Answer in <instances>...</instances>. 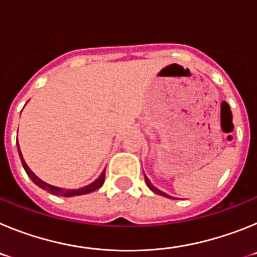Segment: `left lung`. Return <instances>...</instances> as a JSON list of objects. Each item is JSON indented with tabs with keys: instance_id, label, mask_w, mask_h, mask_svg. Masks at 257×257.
<instances>
[{
	"instance_id": "1",
	"label": "left lung",
	"mask_w": 257,
	"mask_h": 257,
	"mask_svg": "<svg viewBox=\"0 0 257 257\" xmlns=\"http://www.w3.org/2000/svg\"><path fill=\"white\" fill-rule=\"evenodd\" d=\"M144 178H145V183H147V185H148V188L149 189L152 190V192H154L156 193V194H160V196H163V197H167V198H171V199H176V198H174V197H171V196H169V194H166L165 192H162V190H160V189H157L156 187H154L153 184L151 183V180H149L148 178H147V176H145L144 175Z\"/></svg>"
}]
</instances>
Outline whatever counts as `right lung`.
<instances>
[{"mask_svg": "<svg viewBox=\"0 0 257 257\" xmlns=\"http://www.w3.org/2000/svg\"><path fill=\"white\" fill-rule=\"evenodd\" d=\"M18 152H19V156H20V160H22V163H23V167H24V170H26L27 175H28L29 178L32 179V181L35 184H37L38 187L42 188V189L47 190L49 193H51V194H55V196H61V197H74V196H82V194H87V193H91V192H95L96 189H99V188L101 187L104 184V179H105V171L101 172V175L99 176V178L96 179V180L94 181V183L88 184V185H86V187H82V188H78V189H64V188H59V187H54V185H50V184L45 183V181L41 180L38 176H36L35 172L32 171L31 169L28 167V165L26 163V161H24V158H23V154L22 152H20V148H19V144H18Z\"/></svg>", "mask_w": 257, "mask_h": 257, "instance_id": "1", "label": "right lung"}]
</instances>
